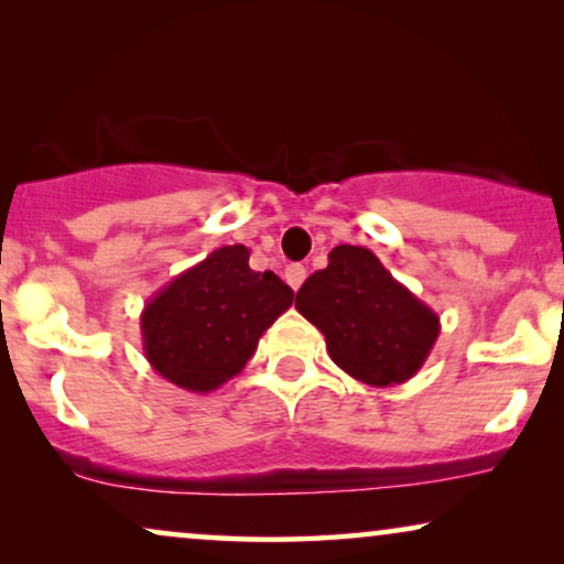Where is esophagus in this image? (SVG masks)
Wrapping results in <instances>:
<instances>
[{"label": "esophagus", "mask_w": 564, "mask_h": 564, "mask_svg": "<svg viewBox=\"0 0 564 564\" xmlns=\"http://www.w3.org/2000/svg\"><path fill=\"white\" fill-rule=\"evenodd\" d=\"M305 276H307V269L303 264H290L284 269V282H288L292 290H297L300 284L305 282Z\"/></svg>", "instance_id": "34e87169"}]
</instances>
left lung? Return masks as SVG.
Listing matches in <instances>:
<instances>
[{
  "label": "left lung",
  "instance_id": "8db88e82",
  "mask_svg": "<svg viewBox=\"0 0 564 564\" xmlns=\"http://www.w3.org/2000/svg\"><path fill=\"white\" fill-rule=\"evenodd\" d=\"M295 307L326 336L336 367L369 388L403 384L434 349L438 315L365 246L341 243L307 276Z\"/></svg>",
  "mask_w": 564,
  "mask_h": 564
}]
</instances>
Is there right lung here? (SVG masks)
Here are the masks:
<instances>
[{
  "mask_svg": "<svg viewBox=\"0 0 564 564\" xmlns=\"http://www.w3.org/2000/svg\"><path fill=\"white\" fill-rule=\"evenodd\" d=\"M292 300L274 272H253L243 243L220 246L143 305V354L166 382L213 392L241 372Z\"/></svg>",
  "mask_w": 564,
  "mask_h": 564,
  "instance_id": "right-lung-1",
  "label": "right lung"
}]
</instances>
